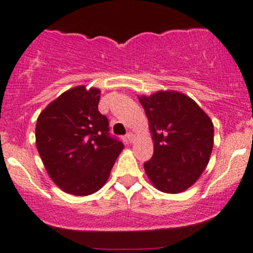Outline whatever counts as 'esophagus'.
I'll return each instance as SVG.
<instances>
[{
  "mask_svg": "<svg viewBox=\"0 0 253 253\" xmlns=\"http://www.w3.org/2000/svg\"><path fill=\"white\" fill-rule=\"evenodd\" d=\"M126 138H127V140L129 141V143H133V141H134V134H133L132 132H129L128 134L126 135Z\"/></svg>",
  "mask_w": 253,
  "mask_h": 253,
  "instance_id": "esophagus-1",
  "label": "esophagus"
}]
</instances>
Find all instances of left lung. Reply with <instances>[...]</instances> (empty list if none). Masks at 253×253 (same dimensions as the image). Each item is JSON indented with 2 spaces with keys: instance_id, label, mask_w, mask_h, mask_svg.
<instances>
[{
  "instance_id": "8db88e82",
  "label": "left lung",
  "mask_w": 253,
  "mask_h": 253,
  "mask_svg": "<svg viewBox=\"0 0 253 253\" xmlns=\"http://www.w3.org/2000/svg\"><path fill=\"white\" fill-rule=\"evenodd\" d=\"M149 119L153 156L144 169L163 193L177 194L193 185L210 162L213 123L199 104L177 91L139 97Z\"/></svg>"
}]
</instances>
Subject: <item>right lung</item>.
Masks as SVG:
<instances>
[{
    "label": "right lung",
    "mask_w": 253,
    "mask_h": 253,
    "mask_svg": "<svg viewBox=\"0 0 253 253\" xmlns=\"http://www.w3.org/2000/svg\"><path fill=\"white\" fill-rule=\"evenodd\" d=\"M101 91L80 85L63 92L40 113L36 143L46 171L58 187L77 196L96 193L124 149L109 134L98 112Z\"/></svg>",
    "instance_id": "right-lung-1"
}]
</instances>
